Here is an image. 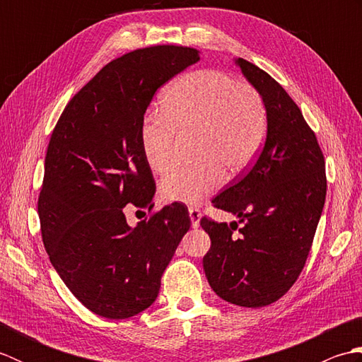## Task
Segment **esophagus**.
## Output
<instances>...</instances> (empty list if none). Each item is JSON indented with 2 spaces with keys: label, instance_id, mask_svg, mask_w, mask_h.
Wrapping results in <instances>:
<instances>
[{
  "label": "esophagus",
  "instance_id": "esophagus-1",
  "mask_svg": "<svg viewBox=\"0 0 362 362\" xmlns=\"http://www.w3.org/2000/svg\"><path fill=\"white\" fill-rule=\"evenodd\" d=\"M188 213H189V219H191V227L197 228L199 224H201V210L196 209V206H189Z\"/></svg>",
  "mask_w": 362,
  "mask_h": 362
}]
</instances>
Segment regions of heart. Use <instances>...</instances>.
<instances>
[{"label": "heart", "instance_id": "heart-1", "mask_svg": "<svg viewBox=\"0 0 362 362\" xmlns=\"http://www.w3.org/2000/svg\"><path fill=\"white\" fill-rule=\"evenodd\" d=\"M266 129V107L257 90L226 73L201 70L169 83L161 112L143 121L140 144L148 165L161 174L175 158L177 132L196 130L197 158L174 166L161 180V194L169 202L197 204L221 185L224 173L240 174L252 163Z\"/></svg>", "mask_w": 362, "mask_h": 362}]
</instances>
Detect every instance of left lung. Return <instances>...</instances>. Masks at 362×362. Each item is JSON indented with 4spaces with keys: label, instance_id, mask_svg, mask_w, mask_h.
Returning a JSON list of instances; mask_svg holds the SVG:
<instances>
[{
    "label": "left lung",
    "instance_id": "1",
    "mask_svg": "<svg viewBox=\"0 0 362 362\" xmlns=\"http://www.w3.org/2000/svg\"><path fill=\"white\" fill-rule=\"evenodd\" d=\"M235 64L263 99L267 132L255 163L213 199L238 222L201 219L211 240L204 271L226 302L259 308L286 294L308 258L325 204V161L316 135L280 83L241 57Z\"/></svg>",
    "mask_w": 362,
    "mask_h": 362
}]
</instances>
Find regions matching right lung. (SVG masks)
I'll list each match as a JSON object with an SVG mask.
<instances>
[{"label":"right lung","mask_w":362,"mask_h":362,"mask_svg":"<svg viewBox=\"0 0 362 362\" xmlns=\"http://www.w3.org/2000/svg\"><path fill=\"white\" fill-rule=\"evenodd\" d=\"M183 46H151L105 65L56 124L38 196L51 264L91 313L127 319L156 302L160 280L191 219L174 202L130 227L124 206L152 209L156 182L140 129L156 91L199 62Z\"/></svg>","instance_id":"right-lung-1"}]
</instances>
